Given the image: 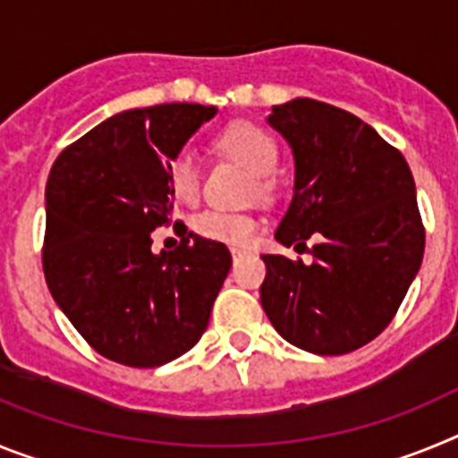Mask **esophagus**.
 I'll return each mask as SVG.
<instances>
[{
    "label": "esophagus",
    "mask_w": 458,
    "mask_h": 458,
    "mask_svg": "<svg viewBox=\"0 0 458 458\" xmlns=\"http://www.w3.org/2000/svg\"><path fill=\"white\" fill-rule=\"evenodd\" d=\"M242 254H245V250H241V248H232V257H233V259L242 257Z\"/></svg>",
    "instance_id": "34e87169"
}]
</instances>
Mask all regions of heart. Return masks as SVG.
I'll list each match as a JSON object with an SVG mask.
<instances>
[{"instance_id":"obj_1","label":"heart","mask_w":458,"mask_h":458,"mask_svg":"<svg viewBox=\"0 0 458 458\" xmlns=\"http://www.w3.org/2000/svg\"><path fill=\"white\" fill-rule=\"evenodd\" d=\"M216 144L226 156L236 157L238 163L252 169L259 176H264V179H259V190L264 194L270 192V181L266 179V174L277 167L279 147L268 131L252 121H236V123L226 125L217 135ZM167 185L179 204H197L199 199V165L190 153H181L179 157H174L167 172ZM257 229L259 220L250 213L208 208L194 217V232L201 238L226 242V245H248L257 236Z\"/></svg>"}]
</instances>
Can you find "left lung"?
Masks as SVG:
<instances>
[{
	"label": "left lung",
	"mask_w": 458,
	"mask_h": 458,
	"mask_svg": "<svg viewBox=\"0 0 458 458\" xmlns=\"http://www.w3.org/2000/svg\"><path fill=\"white\" fill-rule=\"evenodd\" d=\"M293 151V199L275 238L311 264L264 254L261 305L282 337L344 355L378 337L422 266L424 226L406 157L358 116L295 98L268 116Z\"/></svg>",
	"instance_id": "left-lung-1"
}]
</instances>
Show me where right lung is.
Returning a JSON list of instances; mask_svg holds the SVG:
<instances>
[{
    "mask_svg": "<svg viewBox=\"0 0 458 458\" xmlns=\"http://www.w3.org/2000/svg\"><path fill=\"white\" fill-rule=\"evenodd\" d=\"M216 112L197 103L128 109L72 141L50 169L47 289L89 346L119 365L151 369L188 353L232 268L225 242L197 233L151 252V232L172 220L169 163Z\"/></svg>",
    "mask_w": 458,
    "mask_h": 458,
    "instance_id": "right-lung-1",
    "label": "right lung"
}]
</instances>
